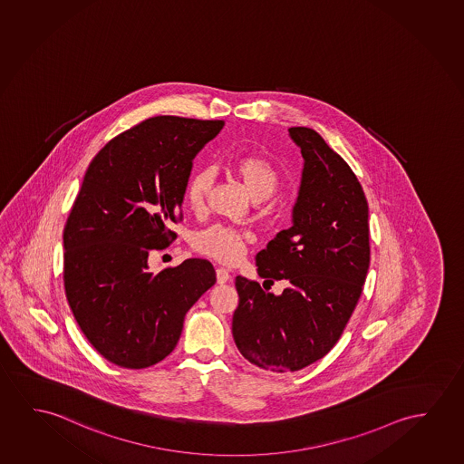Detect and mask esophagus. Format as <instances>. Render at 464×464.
<instances>
[{
	"label": "esophagus",
	"instance_id": "obj_1",
	"mask_svg": "<svg viewBox=\"0 0 464 464\" xmlns=\"http://www.w3.org/2000/svg\"><path fill=\"white\" fill-rule=\"evenodd\" d=\"M229 279H231L229 271L227 268H223V266H218L217 268V283L218 285H225V283H228Z\"/></svg>",
	"mask_w": 464,
	"mask_h": 464
}]
</instances>
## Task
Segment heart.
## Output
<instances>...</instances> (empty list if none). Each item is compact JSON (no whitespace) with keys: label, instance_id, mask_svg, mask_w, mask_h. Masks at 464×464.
<instances>
[{"label":"heart","instance_id":"b5f03b06","mask_svg":"<svg viewBox=\"0 0 464 464\" xmlns=\"http://www.w3.org/2000/svg\"><path fill=\"white\" fill-rule=\"evenodd\" d=\"M229 170L243 183L244 189L256 200L270 199L281 186L279 170L270 160L258 154H246L236 157L229 164ZM214 183V171L202 167L194 171L188 179L185 199L188 207L200 214L206 207L207 194ZM250 243V235L244 229L233 228L227 225H210L198 231L193 237V247L206 257L214 258L223 264H236L243 258Z\"/></svg>","mask_w":464,"mask_h":464}]
</instances>
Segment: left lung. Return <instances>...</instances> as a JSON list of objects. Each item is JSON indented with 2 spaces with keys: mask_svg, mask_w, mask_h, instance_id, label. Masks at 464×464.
Here are the masks:
<instances>
[{
  "mask_svg": "<svg viewBox=\"0 0 464 464\" xmlns=\"http://www.w3.org/2000/svg\"><path fill=\"white\" fill-rule=\"evenodd\" d=\"M289 135L304 157L293 227L257 254L265 283L287 279L281 295L236 276V347L264 370L299 371L334 347L357 307L370 268V223L363 188L343 157L314 130Z\"/></svg>",
  "mask_w": 464,
  "mask_h": 464,
  "instance_id": "obj_1",
  "label": "left lung"
}]
</instances>
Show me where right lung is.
<instances>
[{"mask_svg": "<svg viewBox=\"0 0 464 464\" xmlns=\"http://www.w3.org/2000/svg\"><path fill=\"white\" fill-rule=\"evenodd\" d=\"M225 121L157 115L112 138L88 165L64 227L65 297L111 363L141 370L179 343L188 310L215 285L208 260L148 270L177 237L193 159Z\"/></svg>", "mask_w": 464, "mask_h": 464, "instance_id": "obj_1", "label": "right lung"}]
</instances>
